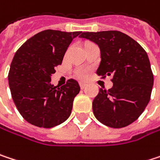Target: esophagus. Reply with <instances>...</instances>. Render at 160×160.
Here are the masks:
<instances>
[{"mask_svg":"<svg viewBox=\"0 0 160 160\" xmlns=\"http://www.w3.org/2000/svg\"><path fill=\"white\" fill-rule=\"evenodd\" d=\"M80 89H84V88L86 87V83H84V82H80Z\"/></svg>","mask_w":160,"mask_h":160,"instance_id":"esophagus-1","label":"esophagus"}]
</instances>
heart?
I'll return each mask as SVG.
<instances>
[{
  "instance_id": "obj_1",
  "label": "heart",
  "mask_w": 160,
  "mask_h": 160,
  "mask_svg": "<svg viewBox=\"0 0 160 160\" xmlns=\"http://www.w3.org/2000/svg\"><path fill=\"white\" fill-rule=\"evenodd\" d=\"M78 76L80 77V79H84V78H86V76H87V72H86V70H83V69L80 70V71L78 72Z\"/></svg>"
}]
</instances>
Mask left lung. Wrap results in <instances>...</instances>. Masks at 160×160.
Masks as SVG:
<instances>
[{
	"mask_svg": "<svg viewBox=\"0 0 160 160\" xmlns=\"http://www.w3.org/2000/svg\"><path fill=\"white\" fill-rule=\"evenodd\" d=\"M81 38L95 43L101 52L96 73L112 76V87L100 89L92 102L96 119L121 128L135 122L147 107L154 78L147 52L133 38L119 31L85 32Z\"/></svg>",
	"mask_w": 160,
	"mask_h": 160,
	"instance_id": "left-lung-1",
	"label": "left lung"
}]
</instances>
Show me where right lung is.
<instances>
[{
	"label": "right lung",
	"instance_id": "add662e5",
	"mask_svg": "<svg viewBox=\"0 0 160 160\" xmlns=\"http://www.w3.org/2000/svg\"><path fill=\"white\" fill-rule=\"evenodd\" d=\"M81 35L45 30L25 41L15 53L8 75L9 87L15 106L28 123L50 128L69 117L80 85L68 80L64 86H54L51 76L72 40Z\"/></svg>",
	"mask_w": 160,
	"mask_h": 160
}]
</instances>
